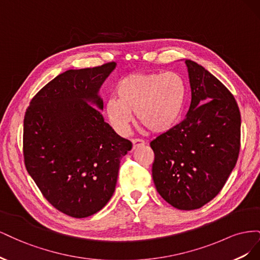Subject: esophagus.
I'll list each match as a JSON object with an SVG mask.
<instances>
[{
	"label": "esophagus",
	"mask_w": 260,
	"mask_h": 260,
	"mask_svg": "<svg viewBox=\"0 0 260 260\" xmlns=\"http://www.w3.org/2000/svg\"><path fill=\"white\" fill-rule=\"evenodd\" d=\"M132 144H133V149H136L139 146L144 145V141L141 140V139H133L132 140Z\"/></svg>",
	"instance_id": "esophagus-1"
}]
</instances>
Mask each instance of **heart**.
Masks as SVG:
<instances>
[{
	"label": "heart",
	"instance_id": "obj_1",
	"mask_svg": "<svg viewBox=\"0 0 260 260\" xmlns=\"http://www.w3.org/2000/svg\"><path fill=\"white\" fill-rule=\"evenodd\" d=\"M117 96L106 102V114L113 128L125 135L136 113L140 123L152 132L174 128L184 112L187 86L179 73L130 75L118 83Z\"/></svg>",
	"mask_w": 260,
	"mask_h": 260
}]
</instances>
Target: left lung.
Masks as SVG:
<instances>
[{
	"label": "left lung",
	"mask_w": 260,
	"mask_h": 260,
	"mask_svg": "<svg viewBox=\"0 0 260 260\" xmlns=\"http://www.w3.org/2000/svg\"><path fill=\"white\" fill-rule=\"evenodd\" d=\"M192 100L186 117L151 142L156 190L181 210L201 208L221 191L237 164L241 114L215 76L186 59Z\"/></svg>",
	"instance_id": "1"
}]
</instances>
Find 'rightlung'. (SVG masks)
Listing matches in <instances>:
<instances>
[{
  "mask_svg": "<svg viewBox=\"0 0 260 260\" xmlns=\"http://www.w3.org/2000/svg\"><path fill=\"white\" fill-rule=\"evenodd\" d=\"M115 67L111 61L67 70L36 94L25 114L28 174L52 206L74 218L89 217L106 205L120 159L132 148L101 113L99 91Z\"/></svg>",
  "mask_w": 260,
  "mask_h": 260,
  "instance_id": "right-lung-1",
  "label": "right lung"
}]
</instances>
